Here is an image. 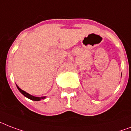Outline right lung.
Wrapping results in <instances>:
<instances>
[{"instance_id": "1", "label": "right lung", "mask_w": 131, "mask_h": 131, "mask_svg": "<svg viewBox=\"0 0 131 131\" xmlns=\"http://www.w3.org/2000/svg\"><path fill=\"white\" fill-rule=\"evenodd\" d=\"M16 87H17V89H18V91L20 92V93H22V94L24 95V96H25V97L28 98V99H29L30 100H32V101H40V100L42 99H45V98H46V96H42V97H37V96H32V95H31V94H28V93H26V92H25V91H24L23 90H22L20 88H19L18 86V85H16Z\"/></svg>"}]
</instances>
